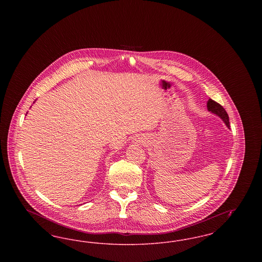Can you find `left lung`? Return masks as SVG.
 Returning a JSON list of instances; mask_svg holds the SVG:
<instances>
[{
	"mask_svg": "<svg viewBox=\"0 0 262 262\" xmlns=\"http://www.w3.org/2000/svg\"><path fill=\"white\" fill-rule=\"evenodd\" d=\"M207 109L209 112L213 113L215 115H217L218 117H220L226 125L228 127H230V122H229V116L226 112L224 108L217 102H215L214 100L209 99L207 101Z\"/></svg>",
	"mask_w": 262,
	"mask_h": 262,
	"instance_id": "1",
	"label": "left lung"
}]
</instances>
